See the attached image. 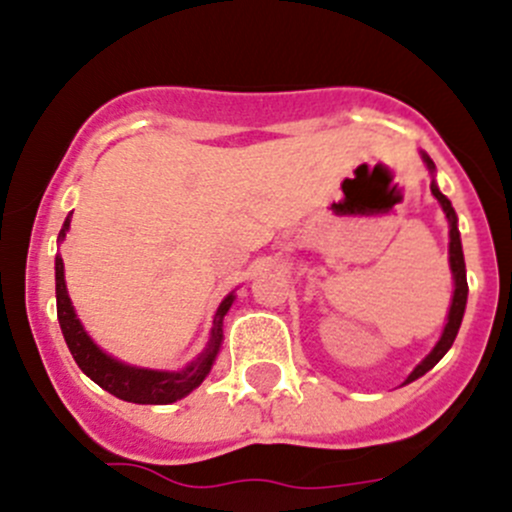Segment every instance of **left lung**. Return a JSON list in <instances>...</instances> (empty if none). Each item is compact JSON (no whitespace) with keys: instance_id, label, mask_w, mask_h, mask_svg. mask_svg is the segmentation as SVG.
Listing matches in <instances>:
<instances>
[{"instance_id":"8db88e82","label":"left lung","mask_w":512,"mask_h":512,"mask_svg":"<svg viewBox=\"0 0 512 512\" xmlns=\"http://www.w3.org/2000/svg\"><path fill=\"white\" fill-rule=\"evenodd\" d=\"M423 161H426V166L430 171H435V164L430 161L428 154H423ZM430 191H433V196L438 199V204L443 206L445 211V219H448L450 224V246H448V254H450V271H453V281H455V291H453V303H450V311H448V323H445L443 328V336H440V341L435 343L433 351L428 353L426 358H423L421 363H418L416 368H413L411 376L406 378V383L416 381V378H421L423 373H428L430 368L435 366V363L440 361V358L448 353V348L453 346L455 336H458V328H460V321H463V313H465V301H468V281H465V261H463V246H460V231H458V216H455L453 206H450V201L445 199L443 194H440V189L435 186V181L430 184Z\"/></svg>"}]
</instances>
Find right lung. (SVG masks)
I'll list each match as a JSON object with an SVG mask.
<instances>
[{
	"label": "right lung",
	"mask_w": 512,
	"mask_h": 512,
	"mask_svg": "<svg viewBox=\"0 0 512 512\" xmlns=\"http://www.w3.org/2000/svg\"><path fill=\"white\" fill-rule=\"evenodd\" d=\"M69 221H72V216H67V221H64L62 231H59V241L67 236ZM54 271H57V318L59 326H62L64 341H67L77 366L82 368L96 386H101L104 391H109L111 396L121 398V401L141 403V406H166V403L181 401L184 396H189V393L194 391V388H199L201 381L209 376L211 366H214L216 361V353H219L221 348V341H224V316L229 313L231 303H234V293H229V296L221 301L219 311H216L214 316V326H211L209 343H206L204 351H201L189 366L181 368V371H151V368L126 366V363L106 356V353L91 341L89 333L84 331L82 321H79L77 313H74L72 298H69L67 293L62 256H57Z\"/></svg>",
	"instance_id": "1"
}]
</instances>
